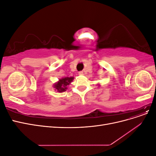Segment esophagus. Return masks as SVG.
I'll use <instances>...</instances> for the list:
<instances>
[{"instance_id": "obj_1", "label": "esophagus", "mask_w": 156, "mask_h": 156, "mask_svg": "<svg viewBox=\"0 0 156 156\" xmlns=\"http://www.w3.org/2000/svg\"><path fill=\"white\" fill-rule=\"evenodd\" d=\"M84 73H83V72H82V71H81V72H79V75H83Z\"/></svg>"}]
</instances>
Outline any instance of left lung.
<instances>
[{
    "label": "left lung",
    "instance_id": "left-lung-1",
    "mask_svg": "<svg viewBox=\"0 0 156 156\" xmlns=\"http://www.w3.org/2000/svg\"><path fill=\"white\" fill-rule=\"evenodd\" d=\"M98 85L99 87H100V84H98Z\"/></svg>",
    "mask_w": 156,
    "mask_h": 156
}]
</instances>
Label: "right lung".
<instances>
[{
	"mask_svg": "<svg viewBox=\"0 0 156 156\" xmlns=\"http://www.w3.org/2000/svg\"><path fill=\"white\" fill-rule=\"evenodd\" d=\"M73 77H65L59 79L58 81L54 84L53 88L58 92H64L66 91V90L68 89V86L69 85L70 83L73 81Z\"/></svg>",
	"mask_w": 156,
	"mask_h": 156,
	"instance_id": "right-lung-1",
	"label": "right lung"
}]
</instances>
